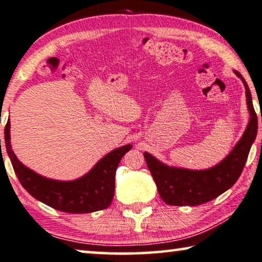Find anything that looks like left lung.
<instances>
[{
	"label": "left lung",
	"instance_id": "1",
	"mask_svg": "<svg viewBox=\"0 0 262 262\" xmlns=\"http://www.w3.org/2000/svg\"><path fill=\"white\" fill-rule=\"evenodd\" d=\"M234 73L242 79L246 89V100L251 119L242 139L225 160L211 169L193 171L168 167L150 154L143 152L160 197L165 204L173 206L204 204L230 189L242 175L252 143L254 142L258 133V116L253 107L251 91L247 82L238 71H234Z\"/></svg>",
	"mask_w": 262,
	"mask_h": 262
}]
</instances>
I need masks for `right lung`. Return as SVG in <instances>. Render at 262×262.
<instances>
[{
	"mask_svg": "<svg viewBox=\"0 0 262 262\" xmlns=\"http://www.w3.org/2000/svg\"><path fill=\"white\" fill-rule=\"evenodd\" d=\"M10 121L4 128L8 155L19 183L32 197L52 209L68 213H90L107 209L114 197L115 171L132 144L115 149L106 155L84 177L72 182L53 181L37 175L20 163L10 146Z\"/></svg>",
	"mask_w": 262,
	"mask_h": 262,
	"instance_id": "add662e5",
	"label": "right lung"
}]
</instances>
